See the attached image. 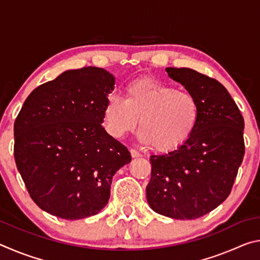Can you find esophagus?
<instances>
[{
  "label": "esophagus",
  "instance_id": "obj_1",
  "mask_svg": "<svg viewBox=\"0 0 260 260\" xmlns=\"http://www.w3.org/2000/svg\"><path fill=\"white\" fill-rule=\"evenodd\" d=\"M131 155L133 158H139V157L142 156L138 150H135V149H131Z\"/></svg>",
  "mask_w": 260,
  "mask_h": 260
}]
</instances>
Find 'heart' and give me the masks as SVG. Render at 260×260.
Here are the masks:
<instances>
[{
  "label": "heart",
  "mask_w": 260,
  "mask_h": 260,
  "mask_svg": "<svg viewBox=\"0 0 260 260\" xmlns=\"http://www.w3.org/2000/svg\"><path fill=\"white\" fill-rule=\"evenodd\" d=\"M200 104L188 91L151 78L131 82L125 99L109 96L103 109L105 131L114 139L134 132L139 140L161 152L173 151L190 138L200 119Z\"/></svg>",
  "instance_id": "obj_1"
}]
</instances>
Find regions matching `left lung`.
<instances>
[{
    "instance_id": "1",
    "label": "left lung",
    "mask_w": 260,
    "mask_h": 260,
    "mask_svg": "<svg viewBox=\"0 0 260 260\" xmlns=\"http://www.w3.org/2000/svg\"><path fill=\"white\" fill-rule=\"evenodd\" d=\"M165 70L195 96L201 113L186 143L150 157L147 200L155 212L165 217L196 219L231 193L244 156V120L230 93L215 79L187 68Z\"/></svg>"
}]
</instances>
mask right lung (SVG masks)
<instances>
[{
  "label": "right lung",
  "instance_id": "obj_1",
  "mask_svg": "<svg viewBox=\"0 0 260 260\" xmlns=\"http://www.w3.org/2000/svg\"><path fill=\"white\" fill-rule=\"evenodd\" d=\"M114 80L104 69L68 70L24 102L14 126L15 160L46 212L68 220L98 214L113 175L131 161L127 148L101 125Z\"/></svg>",
  "mask_w": 260,
  "mask_h": 260
}]
</instances>
